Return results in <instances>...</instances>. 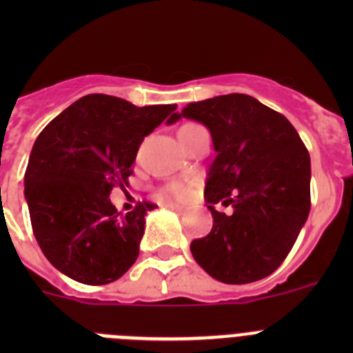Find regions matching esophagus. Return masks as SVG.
Listing matches in <instances>:
<instances>
[{"instance_id": "obj_1", "label": "esophagus", "mask_w": 353, "mask_h": 353, "mask_svg": "<svg viewBox=\"0 0 353 353\" xmlns=\"http://www.w3.org/2000/svg\"><path fill=\"white\" fill-rule=\"evenodd\" d=\"M166 207L168 208H171V210H174V212H179V214H185V208H183V207H179V205H174V203H168L166 205Z\"/></svg>"}]
</instances>
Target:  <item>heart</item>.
<instances>
[{"mask_svg": "<svg viewBox=\"0 0 353 353\" xmlns=\"http://www.w3.org/2000/svg\"><path fill=\"white\" fill-rule=\"evenodd\" d=\"M196 127H199V125H196V123H183V125L179 129V134L183 132V130L196 129ZM161 194L164 196V198L185 199L187 196L191 194V183L182 182V180H174V182H170L162 187Z\"/></svg>", "mask_w": 353, "mask_h": 353, "instance_id": "heart-1", "label": "heart"}]
</instances>
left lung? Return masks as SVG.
<instances>
[{
  "label": "left lung",
  "mask_w": 353,
  "mask_h": 353,
  "mask_svg": "<svg viewBox=\"0 0 353 353\" xmlns=\"http://www.w3.org/2000/svg\"><path fill=\"white\" fill-rule=\"evenodd\" d=\"M182 117L201 121L217 152L205 185L214 224L191 242L192 256L217 281H260L285 261L310 215V152L281 113L244 93L191 102L168 121ZM219 201L232 214L214 210Z\"/></svg>",
  "instance_id": "obj_1"
}]
</instances>
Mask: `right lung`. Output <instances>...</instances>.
Segmentation results:
<instances>
[{"label":"right lung","mask_w":353,"mask_h":353,"mask_svg":"<svg viewBox=\"0 0 353 353\" xmlns=\"http://www.w3.org/2000/svg\"><path fill=\"white\" fill-rule=\"evenodd\" d=\"M174 104L138 105L120 97H81L40 132L24 174L30 219L56 269L84 285L120 279L138 260L145 215L139 201L125 215L109 194L125 191L145 136L173 118Z\"/></svg>","instance_id":"1"}]
</instances>
